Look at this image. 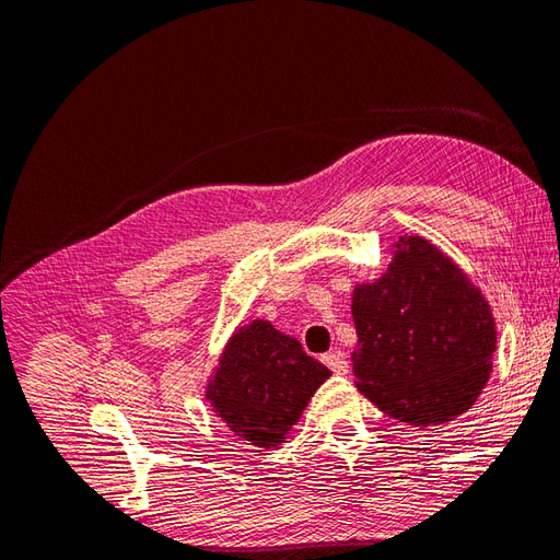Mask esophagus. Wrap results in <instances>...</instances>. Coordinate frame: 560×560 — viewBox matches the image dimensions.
<instances>
[{
  "instance_id": "34e87169",
  "label": "esophagus",
  "mask_w": 560,
  "mask_h": 560,
  "mask_svg": "<svg viewBox=\"0 0 560 560\" xmlns=\"http://www.w3.org/2000/svg\"><path fill=\"white\" fill-rule=\"evenodd\" d=\"M322 362H325L334 371V374H348V360L341 350L322 354Z\"/></svg>"
}]
</instances>
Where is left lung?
I'll use <instances>...</instances> for the list:
<instances>
[{"mask_svg": "<svg viewBox=\"0 0 560 560\" xmlns=\"http://www.w3.org/2000/svg\"><path fill=\"white\" fill-rule=\"evenodd\" d=\"M358 389L416 428L444 425L479 399L493 369L495 317L448 254L399 235L385 273L352 292Z\"/></svg>", "mask_w": 560, "mask_h": 560, "instance_id": "obj_1", "label": "left lung"}]
</instances>
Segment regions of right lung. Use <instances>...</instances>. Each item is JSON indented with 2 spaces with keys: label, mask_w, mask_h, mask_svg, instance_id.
Wrapping results in <instances>:
<instances>
[{
  "label": "right lung",
  "mask_w": 560,
  "mask_h": 560,
  "mask_svg": "<svg viewBox=\"0 0 560 560\" xmlns=\"http://www.w3.org/2000/svg\"><path fill=\"white\" fill-rule=\"evenodd\" d=\"M331 371L268 319L238 327L208 381L206 399L233 434L257 448L280 446Z\"/></svg>",
  "instance_id": "1"
}]
</instances>
